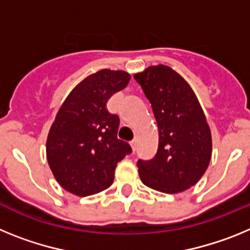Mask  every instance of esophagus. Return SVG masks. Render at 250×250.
Masks as SVG:
<instances>
[{"label":"esophagus","instance_id":"34e87169","mask_svg":"<svg viewBox=\"0 0 250 250\" xmlns=\"http://www.w3.org/2000/svg\"><path fill=\"white\" fill-rule=\"evenodd\" d=\"M130 145H131L132 150H135L136 149V139H134V140L130 141Z\"/></svg>","mask_w":250,"mask_h":250}]
</instances>
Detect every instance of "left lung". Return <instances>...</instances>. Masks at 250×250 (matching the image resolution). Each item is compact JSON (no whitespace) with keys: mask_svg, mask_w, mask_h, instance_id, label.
Segmentation results:
<instances>
[{"mask_svg":"<svg viewBox=\"0 0 250 250\" xmlns=\"http://www.w3.org/2000/svg\"><path fill=\"white\" fill-rule=\"evenodd\" d=\"M151 104L159 129L155 158L138 161L143 184L178 194L199 182L211 159V132L199 100L169 66H149L134 75Z\"/></svg>","mask_w":250,"mask_h":250,"instance_id":"1","label":"left lung"}]
</instances>
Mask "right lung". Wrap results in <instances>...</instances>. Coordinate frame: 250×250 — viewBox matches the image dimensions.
<instances>
[{"mask_svg":"<svg viewBox=\"0 0 250 250\" xmlns=\"http://www.w3.org/2000/svg\"><path fill=\"white\" fill-rule=\"evenodd\" d=\"M130 74L101 68L77 83L60 106L46 140V158L55 179L68 193L87 196L114 182L119 161L131 147L118 139L119 116L106 103L125 89Z\"/></svg>","mask_w":250,"mask_h":250,"instance_id":"1","label":"right lung"}]
</instances>
